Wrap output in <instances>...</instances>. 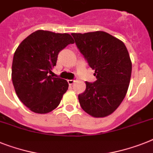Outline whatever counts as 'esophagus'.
<instances>
[{"label": "esophagus", "mask_w": 153, "mask_h": 153, "mask_svg": "<svg viewBox=\"0 0 153 153\" xmlns=\"http://www.w3.org/2000/svg\"><path fill=\"white\" fill-rule=\"evenodd\" d=\"M74 82H75L74 80H68V82L69 85H71L74 84Z\"/></svg>", "instance_id": "1"}]
</instances>
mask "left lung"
Listing matches in <instances>:
<instances>
[{"instance_id": "1", "label": "left lung", "mask_w": 153, "mask_h": 153, "mask_svg": "<svg viewBox=\"0 0 153 153\" xmlns=\"http://www.w3.org/2000/svg\"><path fill=\"white\" fill-rule=\"evenodd\" d=\"M81 53L96 81L85 82L86 88L79 95L81 107L94 117H104L120 106L126 96L131 75V61L122 41L109 33H71Z\"/></svg>"}]
</instances>
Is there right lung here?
Masks as SVG:
<instances>
[{"mask_svg": "<svg viewBox=\"0 0 153 153\" xmlns=\"http://www.w3.org/2000/svg\"><path fill=\"white\" fill-rule=\"evenodd\" d=\"M72 43L74 39L68 33L37 30L16 49L12 82L19 100L33 112L47 114L60 104L68 83L51 74L59 52Z\"/></svg>", "mask_w": 153, "mask_h": 153, "instance_id": "obj_1", "label": "right lung"}]
</instances>
